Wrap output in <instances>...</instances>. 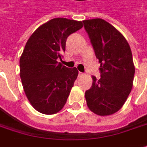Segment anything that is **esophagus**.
Returning <instances> with one entry per match:
<instances>
[{"label": "esophagus", "mask_w": 147, "mask_h": 147, "mask_svg": "<svg viewBox=\"0 0 147 147\" xmlns=\"http://www.w3.org/2000/svg\"><path fill=\"white\" fill-rule=\"evenodd\" d=\"M84 75V74L83 73V72H80H80H79V75H78V76H79L80 77H81V76H83Z\"/></svg>", "instance_id": "esophagus-1"}]
</instances>
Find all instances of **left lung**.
I'll use <instances>...</instances> for the list:
<instances>
[{"instance_id": "left-lung-1", "label": "left lung", "mask_w": 147, "mask_h": 147, "mask_svg": "<svg viewBox=\"0 0 147 147\" xmlns=\"http://www.w3.org/2000/svg\"><path fill=\"white\" fill-rule=\"evenodd\" d=\"M83 22L100 63V78L92 76V87L85 92L87 105L97 115H111L121 109L132 89L135 68L130 47L106 21L95 18Z\"/></svg>"}]
</instances>
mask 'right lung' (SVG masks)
I'll return each instance as SVG.
<instances>
[{
  "label": "right lung",
  "mask_w": 147,
  "mask_h": 147,
  "mask_svg": "<svg viewBox=\"0 0 147 147\" xmlns=\"http://www.w3.org/2000/svg\"><path fill=\"white\" fill-rule=\"evenodd\" d=\"M82 27V22L54 18L28 39L20 58V76L26 97L41 113L55 114L67 102L79 72L58 60L65 51L67 37Z\"/></svg>",
  "instance_id": "1"
}]
</instances>
